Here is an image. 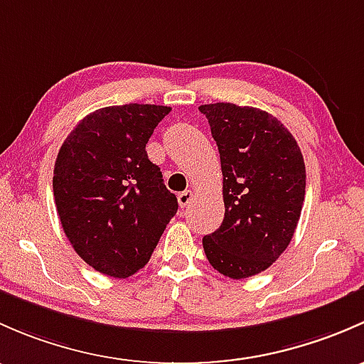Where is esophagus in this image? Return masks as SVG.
<instances>
[{
  "label": "esophagus",
  "instance_id": "1",
  "mask_svg": "<svg viewBox=\"0 0 364 364\" xmlns=\"http://www.w3.org/2000/svg\"><path fill=\"white\" fill-rule=\"evenodd\" d=\"M193 191H183V193H178V196H177V200H178V205H181V207H187V205L191 203V200H193Z\"/></svg>",
  "mask_w": 364,
  "mask_h": 364
}]
</instances>
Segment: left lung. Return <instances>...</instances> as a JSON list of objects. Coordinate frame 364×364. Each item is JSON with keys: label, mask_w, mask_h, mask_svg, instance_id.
<instances>
[{"label": "left lung", "mask_w": 364, "mask_h": 364, "mask_svg": "<svg viewBox=\"0 0 364 364\" xmlns=\"http://www.w3.org/2000/svg\"><path fill=\"white\" fill-rule=\"evenodd\" d=\"M200 112L219 149L226 208L203 249L217 272L247 279L289 245L305 200V163L293 134L268 112L233 103L201 105Z\"/></svg>", "instance_id": "1"}]
</instances>
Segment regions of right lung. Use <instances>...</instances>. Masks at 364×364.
<instances>
[{"label": "right lung", "mask_w": 364, "mask_h": 364, "mask_svg": "<svg viewBox=\"0 0 364 364\" xmlns=\"http://www.w3.org/2000/svg\"><path fill=\"white\" fill-rule=\"evenodd\" d=\"M171 112L161 105H119L85 115L54 164V200L75 252L103 275L126 279L144 268L178 201L149 138Z\"/></svg>", "instance_id": "obj_1"}]
</instances>
